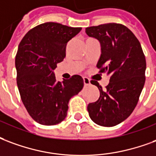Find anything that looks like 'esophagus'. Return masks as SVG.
<instances>
[{"label": "esophagus", "mask_w": 156, "mask_h": 156, "mask_svg": "<svg viewBox=\"0 0 156 156\" xmlns=\"http://www.w3.org/2000/svg\"><path fill=\"white\" fill-rule=\"evenodd\" d=\"M83 83H84V86H88V85H90V84H91V83H90L89 78H86V77H84V78H83Z\"/></svg>", "instance_id": "1"}]
</instances>
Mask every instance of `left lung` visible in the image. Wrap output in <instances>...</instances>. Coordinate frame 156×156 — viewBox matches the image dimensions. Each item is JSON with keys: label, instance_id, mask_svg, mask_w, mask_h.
Returning a JSON list of instances; mask_svg holds the SVG:
<instances>
[{"label": "left lung", "instance_id": "obj_1", "mask_svg": "<svg viewBox=\"0 0 156 156\" xmlns=\"http://www.w3.org/2000/svg\"><path fill=\"white\" fill-rule=\"evenodd\" d=\"M86 33L101 44L97 64L100 73L111 75L105 90L97 81H91L98 87L100 97L88 104L87 112L96 124L114 126L125 121L136 106L146 81V57L139 40L125 25L108 23L91 26L86 28Z\"/></svg>", "mask_w": 156, "mask_h": 156}]
</instances>
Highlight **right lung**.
<instances>
[{"label": "right lung", "instance_id": "add662e5", "mask_svg": "<svg viewBox=\"0 0 156 156\" xmlns=\"http://www.w3.org/2000/svg\"><path fill=\"white\" fill-rule=\"evenodd\" d=\"M81 30L44 23L31 29L18 46V89L30 116L41 125H56L65 119L69 100L83 87L81 76L73 75L59 82L54 73L65 58L68 42Z\"/></svg>", "mask_w": 156, "mask_h": 156}]
</instances>
